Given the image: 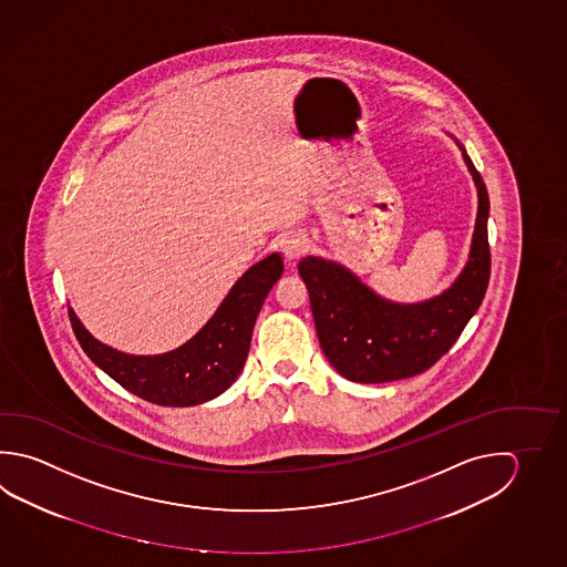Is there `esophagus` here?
Masks as SVG:
<instances>
[{"instance_id":"1","label":"esophagus","mask_w":567,"mask_h":567,"mask_svg":"<svg viewBox=\"0 0 567 567\" xmlns=\"http://www.w3.org/2000/svg\"><path fill=\"white\" fill-rule=\"evenodd\" d=\"M309 249L308 237L301 236V234H291L281 241V251L288 261L301 258Z\"/></svg>"}]
</instances>
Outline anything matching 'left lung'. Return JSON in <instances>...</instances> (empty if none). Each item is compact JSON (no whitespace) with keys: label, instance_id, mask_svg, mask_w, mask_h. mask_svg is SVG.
<instances>
[{"label":"left lung","instance_id":"1","mask_svg":"<svg viewBox=\"0 0 567 567\" xmlns=\"http://www.w3.org/2000/svg\"><path fill=\"white\" fill-rule=\"evenodd\" d=\"M457 145L474 175L480 206L467 264L443 293L420 303H395L378 296L336 261L313 256L299 261L321 350L346 380L383 383L430 370L482 306L492 269L489 197L464 145Z\"/></svg>","mask_w":567,"mask_h":567}]
</instances>
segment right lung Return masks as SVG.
Segmentation results:
<instances>
[{
  "label": "right lung",
  "instance_id": "1",
  "mask_svg": "<svg viewBox=\"0 0 567 567\" xmlns=\"http://www.w3.org/2000/svg\"><path fill=\"white\" fill-rule=\"evenodd\" d=\"M281 271L279 254L251 266L229 289L214 318L192 340L162 355H130L105 346L83 328L72 308L70 321L87 358L127 392L167 408L197 405L226 392L244 370L259 309Z\"/></svg>",
  "mask_w": 567,
  "mask_h": 567
}]
</instances>
